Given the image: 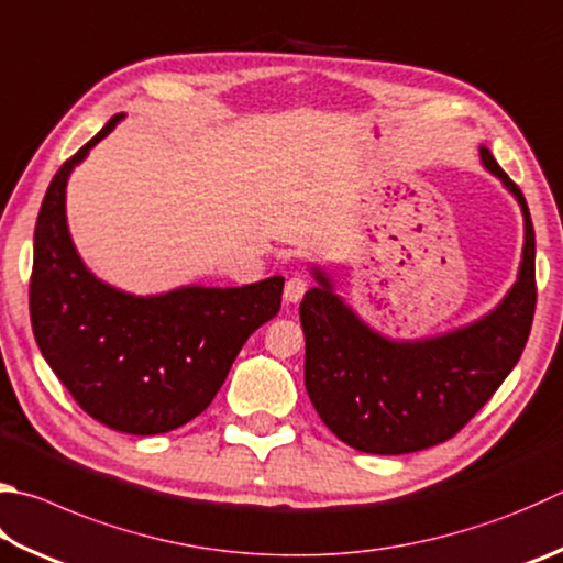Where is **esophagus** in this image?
<instances>
[{
	"label": "esophagus",
	"mask_w": 563,
	"mask_h": 563,
	"mask_svg": "<svg viewBox=\"0 0 563 563\" xmlns=\"http://www.w3.org/2000/svg\"><path fill=\"white\" fill-rule=\"evenodd\" d=\"M305 292H308V280H305L302 275H295V278H290L288 283H285L283 300L285 302H300Z\"/></svg>",
	"instance_id": "1"
}]
</instances>
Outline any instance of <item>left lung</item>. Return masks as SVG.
Returning a JSON list of instances; mask_svg holds the SVG:
<instances>
[{
    "instance_id": "8db88e82",
    "label": "left lung",
    "mask_w": 563,
    "mask_h": 563,
    "mask_svg": "<svg viewBox=\"0 0 563 563\" xmlns=\"http://www.w3.org/2000/svg\"><path fill=\"white\" fill-rule=\"evenodd\" d=\"M483 167L505 184L525 217L517 280L497 308L457 330L391 340L366 324L320 265L300 302L305 388L324 426L362 453L404 455L453 438L522 356L534 320V227L517 184L479 147Z\"/></svg>"
}]
</instances>
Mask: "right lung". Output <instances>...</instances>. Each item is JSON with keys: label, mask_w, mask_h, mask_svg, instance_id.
<instances>
[{"label": "right lung", "mask_w": 563, "mask_h": 563, "mask_svg": "<svg viewBox=\"0 0 563 563\" xmlns=\"http://www.w3.org/2000/svg\"><path fill=\"white\" fill-rule=\"evenodd\" d=\"M122 118L112 115L48 184L29 310L41 354L88 416L112 431L157 435L213 401L241 346L278 314L285 278L241 288L181 285L159 295H132L96 278L70 239L66 187Z\"/></svg>", "instance_id": "obj_1"}]
</instances>
